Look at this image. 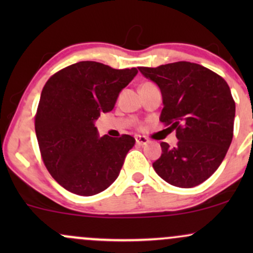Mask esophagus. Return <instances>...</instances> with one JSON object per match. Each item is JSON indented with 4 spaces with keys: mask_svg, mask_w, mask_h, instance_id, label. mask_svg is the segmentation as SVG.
<instances>
[{
    "mask_svg": "<svg viewBox=\"0 0 253 253\" xmlns=\"http://www.w3.org/2000/svg\"><path fill=\"white\" fill-rule=\"evenodd\" d=\"M135 143L138 145H140V146H143V145H146L149 143V139L146 138V136H143V135H135Z\"/></svg>",
    "mask_w": 253,
    "mask_h": 253,
    "instance_id": "esophagus-1",
    "label": "esophagus"
}]
</instances>
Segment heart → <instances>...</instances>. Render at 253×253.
<instances>
[{"label": "heart", "mask_w": 253, "mask_h": 253, "mask_svg": "<svg viewBox=\"0 0 253 253\" xmlns=\"http://www.w3.org/2000/svg\"><path fill=\"white\" fill-rule=\"evenodd\" d=\"M145 84H149V83H145ZM143 85H144V84H143Z\"/></svg>", "instance_id": "heart-1"}]
</instances>
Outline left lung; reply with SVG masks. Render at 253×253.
<instances>
[{
    "mask_svg": "<svg viewBox=\"0 0 253 253\" xmlns=\"http://www.w3.org/2000/svg\"><path fill=\"white\" fill-rule=\"evenodd\" d=\"M139 71L159 86L163 110L159 120L176 129L178 143H161L153 169L179 188L201 184L222 163L233 138L236 102L227 82L210 69L176 62Z\"/></svg>",
    "mask_w": 253,
    "mask_h": 253,
    "instance_id": "8db88e82",
    "label": "left lung"
}]
</instances>
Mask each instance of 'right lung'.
Segmentation results:
<instances>
[{
	"mask_svg": "<svg viewBox=\"0 0 253 253\" xmlns=\"http://www.w3.org/2000/svg\"><path fill=\"white\" fill-rule=\"evenodd\" d=\"M138 74L97 62L66 66L43 85L34 118L46 169L71 193L91 196L118 178L135 139L100 138L94 121L114 108L119 92Z\"/></svg>",
	"mask_w": 253,
	"mask_h": 253,
	"instance_id": "add662e5",
	"label": "right lung"
}]
</instances>
